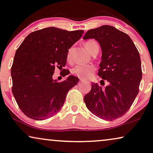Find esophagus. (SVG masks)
Masks as SVG:
<instances>
[{"label": "esophagus", "instance_id": "esophagus-1", "mask_svg": "<svg viewBox=\"0 0 153 153\" xmlns=\"http://www.w3.org/2000/svg\"><path fill=\"white\" fill-rule=\"evenodd\" d=\"M80 82H85V81L84 80H83V79H81V78H80Z\"/></svg>", "mask_w": 153, "mask_h": 153}]
</instances>
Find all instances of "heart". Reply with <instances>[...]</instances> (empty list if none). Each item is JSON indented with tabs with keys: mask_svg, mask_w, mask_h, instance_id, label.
<instances>
[{
	"mask_svg": "<svg viewBox=\"0 0 153 153\" xmlns=\"http://www.w3.org/2000/svg\"><path fill=\"white\" fill-rule=\"evenodd\" d=\"M98 46L97 43L94 40H88L85 43V46L87 50L91 53L95 46ZM71 49H69L67 54V59L68 61L71 60ZM94 71V66L93 65H77L73 68L71 72L73 75H76L77 77L81 79H88L90 78L91 75Z\"/></svg>",
	"mask_w": 153,
	"mask_h": 153,
	"instance_id": "b5f03b06",
	"label": "heart"
}]
</instances>
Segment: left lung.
I'll use <instances>...</instances> for the list:
<instances>
[{
	"instance_id": "left-lung-1",
	"label": "left lung",
	"mask_w": 153,
	"mask_h": 153,
	"mask_svg": "<svg viewBox=\"0 0 153 153\" xmlns=\"http://www.w3.org/2000/svg\"><path fill=\"white\" fill-rule=\"evenodd\" d=\"M83 39L99 42L102 59L98 75L109 83L104 89L92 83L84 97L86 107L106 121L121 117L138 94L142 69L138 49L128 34L109 25L88 30Z\"/></svg>"
}]
</instances>
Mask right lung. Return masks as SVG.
Instances as JSON below:
<instances>
[{"label": "right lung", "mask_w": 153, "mask_h": 153, "mask_svg": "<svg viewBox=\"0 0 153 153\" xmlns=\"http://www.w3.org/2000/svg\"><path fill=\"white\" fill-rule=\"evenodd\" d=\"M83 33V30L46 27L30 33L17 49L11 68L12 91L27 117L44 120L63 107L68 92L79 79L71 75L58 82L52 76L56 67H65L68 49ZM69 73L66 70L65 75Z\"/></svg>", "instance_id": "1"}]
</instances>
